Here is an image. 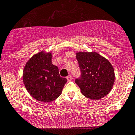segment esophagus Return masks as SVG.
<instances>
[{
	"mask_svg": "<svg viewBox=\"0 0 135 135\" xmlns=\"http://www.w3.org/2000/svg\"><path fill=\"white\" fill-rule=\"evenodd\" d=\"M66 79H67L68 81H71L73 80V77H72L71 75H69L66 77Z\"/></svg>",
	"mask_w": 135,
	"mask_h": 135,
	"instance_id": "34e87169",
	"label": "esophagus"
}]
</instances>
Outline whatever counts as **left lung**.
<instances>
[{"mask_svg": "<svg viewBox=\"0 0 135 135\" xmlns=\"http://www.w3.org/2000/svg\"><path fill=\"white\" fill-rule=\"evenodd\" d=\"M81 75L76 84L81 92L91 99H100L111 91L115 80L113 66L107 59L96 52L76 54Z\"/></svg>", "mask_w": 135, "mask_h": 135, "instance_id": "obj_1", "label": "left lung"}]
</instances>
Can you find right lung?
I'll list each match as a JSON object with an SVG mask.
<instances>
[{"label": "right lung", "mask_w": 135, "mask_h": 135, "mask_svg": "<svg viewBox=\"0 0 135 135\" xmlns=\"http://www.w3.org/2000/svg\"><path fill=\"white\" fill-rule=\"evenodd\" d=\"M51 58V54L42 51L28 60L23 70V80L27 90L32 97L43 103L59 97L67 81L60 76L59 69L53 65Z\"/></svg>", "instance_id": "1"}]
</instances>
